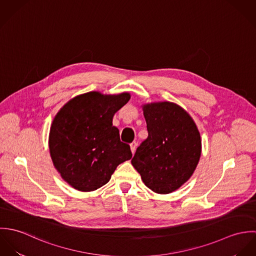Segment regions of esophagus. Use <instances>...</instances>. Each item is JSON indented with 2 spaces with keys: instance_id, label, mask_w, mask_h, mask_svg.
Segmentation results:
<instances>
[{
  "instance_id": "esophagus-1",
  "label": "esophagus",
  "mask_w": 256,
  "mask_h": 256,
  "mask_svg": "<svg viewBox=\"0 0 256 256\" xmlns=\"http://www.w3.org/2000/svg\"><path fill=\"white\" fill-rule=\"evenodd\" d=\"M136 146H137V143H136V142H133V143H131V144H130V148H131L132 154H134V152H135Z\"/></svg>"
}]
</instances>
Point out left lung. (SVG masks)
I'll return each instance as SVG.
<instances>
[{
	"instance_id": "left-lung-1",
	"label": "left lung",
	"mask_w": 256,
	"mask_h": 256,
	"mask_svg": "<svg viewBox=\"0 0 256 256\" xmlns=\"http://www.w3.org/2000/svg\"><path fill=\"white\" fill-rule=\"evenodd\" d=\"M148 138L131 160L143 182L156 193L176 191L193 174L201 156V137L191 116L168 102L143 106Z\"/></svg>"
}]
</instances>
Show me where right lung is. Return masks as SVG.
<instances>
[{"mask_svg":"<svg viewBox=\"0 0 256 256\" xmlns=\"http://www.w3.org/2000/svg\"><path fill=\"white\" fill-rule=\"evenodd\" d=\"M128 92H90L69 100L53 119L49 133L50 156L62 178L82 192L110 182L116 168L132 158L112 125L114 114L130 100Z\"/></svg>","mask_w":256,"mask_h":256,"instance_id":"add662e5","label":"right lung"}]
</instances>
